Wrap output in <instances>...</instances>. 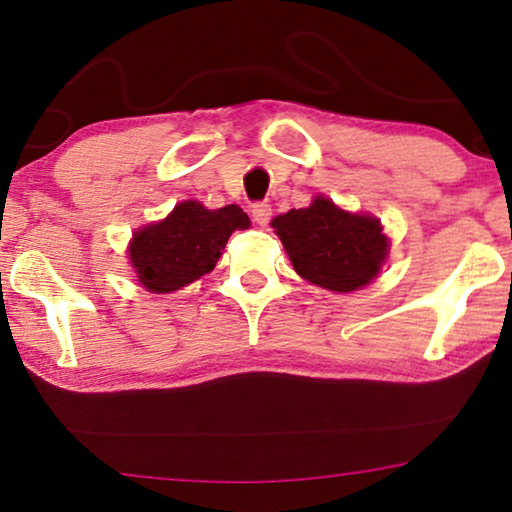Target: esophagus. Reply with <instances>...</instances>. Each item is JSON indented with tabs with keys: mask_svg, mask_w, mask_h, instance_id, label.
<instances>
[{
	"mask_svg": "<svg viewBox=\"0 0 512 512\" xmlns=\"http://www.w3.org/2000/svg\"><path fill=\"white\" fill-rule=\"evenodd\" d=\"M251 216H254V221L258 226H268L270 216H272V207L268 202H256L254 207H251Z\"/></svg>",
	"mask_w": 512,
	"mask_h": 512,
	"instance_id": "34e87169",
	"label": "esophagus"
}]
</instances>
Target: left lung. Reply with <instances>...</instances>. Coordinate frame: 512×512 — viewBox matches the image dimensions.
<instances>
[{"mask_svg":"<svg viewBox=\"0 0 512 512\" xmlns=\"http://www.w3.org/2000/svg\"><path fill=\"white\" fill-rule=\"evenodd\" d=\"M272 228L300 277L338 293L373 282L389 249L380 219L345 212L324 195L310 207L275 216Z\"/></svg>","mask_w":512,"mask_h":512,"instance_id":"left-lung-1","label":"left lung"}]
</instances>
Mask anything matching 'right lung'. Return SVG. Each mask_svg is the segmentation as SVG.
<instances>
[{
	"label": "right lung",
	"instance_id": "obj_1",
	"mask_svg": "<svg viewBox=\"0 0 512 512\" xmlns=\"http://www.w3.org/2000/svg\"><path fill=\"white\" fill-rule=\"evenodd\" d=\"M249 216L237 205L207 209L184 200L163 221L139 228L130 240L137 282L151 293H170L214 270L233 230H247Z\"/></svg>",
	"mask_w": 512,
	"mask_h": 512
}]
</instances>
